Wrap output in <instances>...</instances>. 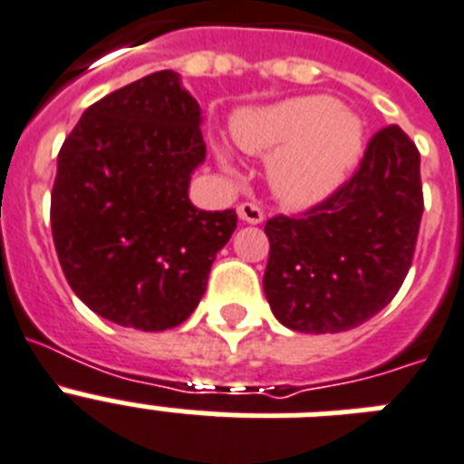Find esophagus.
<instances>
[{"mask_svg":"<svg viewBox=\"0 0 464 464\" xmlns=\"http://www.w3.org/2000/svg\"><path fill=\"white\" fill-rule=\"evenodd\" d=\"M238 219L245 224H262L265 212L255 202H243V205H238Z\"/></svg>","mask_w":464,"mask_h":464,"instance_id":"34e87169","label":"esophagus"}]
</instances>
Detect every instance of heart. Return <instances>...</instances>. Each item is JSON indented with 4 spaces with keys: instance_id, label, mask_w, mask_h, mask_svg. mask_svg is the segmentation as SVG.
Instances as JSON below:
<instances>
[{
    "instance_id": "obj_1",
    "label": "heart",
    "mask_w": 464,
    "mask_h": 464,
    "mask_svg": "<svg viewBox=\"0 0 464 464\" xmlns=\"http://www.w3.org/2000/svg\"><path fill=\"white\" fill-rule=\"evenodd\" d=\"M233 138L245 152L271 157V188L285 205L312 207L336 193L360 164L364 121L334 97L303 95L238 114Z\"/></svg>"
}]
</instances>
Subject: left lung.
Segmentation results:
<instances>
[{
	"label": "left lung",
	"instance_id": "obj_1",
	"mask_svg": "<svg viewBox=\"0 0 464 464\" xmlns=\"http://www.w3.org/2000/svg\"><path fill=\"white\" fill-rule=\"evenodd\" d=\"M421 212L420 152L401 128H383L329 199L266 221L274 317L303 334H338L379 314L408 276Z\"/></svg>",
	"mask_w": 464,
	"mask_h": 464
}]
</instances>
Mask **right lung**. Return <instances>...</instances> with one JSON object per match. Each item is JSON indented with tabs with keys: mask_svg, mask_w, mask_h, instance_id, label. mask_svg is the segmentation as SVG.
<instances>
[{
	"mask_svg": "<svg viewBox=\"0 0 464 464\" xmlns=\"http://www.w3.org/2000/svg\"><path fill=\"white\" fill-rule=\"evenodd\" d=\"M202 109L157 71L85 109L63 140L52 236L63 276L90 310L140 331L173 329L205 295L236 212H205L188 188L205 161Z\"/></svg>",
	"mask_w": 464,
	"mask_h": 464,
	"instance_id": "right-lung-1",
	"label": "right lung"
}]
</instances>
